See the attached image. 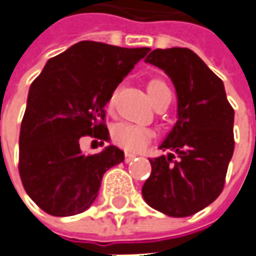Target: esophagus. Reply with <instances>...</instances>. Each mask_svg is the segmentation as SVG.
Instances as JSON below:
<instances>
[{
    "instance_id": "esophagus-1",
    "label": "esophagus",
    "mask_w": 256,
    "mask_h": 256,
    "mask_svg": "<svg viewBox=\"0 0 256 256\" xmlns=\"http://www.w3.org/2000/svg\"><path fill=\"white\" fill-rule=\"evenodd\" d=\"M134 158H136L134 154H130V152H126V154H124V161H126V162H130V161H133Z\"/></svg>"
}]
</instances>
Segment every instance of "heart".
<instances>
[{"label":"heart","instance_id":"b5f03b06","mask_svg":"<svg viewBox=\"0 0 256 256\" xmlns=\"http://www.w3.org/2000/svg\"><path fill=\"white\" fill-rule=\"evenodd\" d=\"M148 95H150L152 104L157 100L162 94L168 92V86L160 78H154L151 80L148 85ZM114 98H116V91L112 92L110 98L108 100V106L112 109L114 104ZM112 140L116 146H119L120 148L130 152H140V151L146 150V147L151 142L154 138V132L148 128L144 126H137L133 123H128V122H120L118 124H114L110 132Z\"/></svg>","mask_w":256,"mask_h":256}]
</instances>
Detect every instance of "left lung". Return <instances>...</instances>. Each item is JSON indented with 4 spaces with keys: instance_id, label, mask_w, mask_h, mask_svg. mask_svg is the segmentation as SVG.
I'll return each instance as SVG.
<instances>
[{
    "instance_id": "1",
    "label": "left lung",
    "mask_w": 256,
    "mask_h": 256,
    "mask_svg": "<svg viewBox=\"0 0 256 256\" xmlns=\"http://www.w3.org/2000/svg\"><path fill=\"white\" fill-rule=\"evenodd\" d=\"M146 62L164 70L172 80L178 120L160 146L170 154L150 160L142 198L166 216H192L223 192L234 152V109L223 81L190 48H156Z\"/></svg>"
}]
</instances>
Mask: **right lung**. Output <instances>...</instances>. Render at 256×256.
Returning <instances> with one entry per match:
<instances>
[{
	"label": "right lung",
	"mask_w": 256,
	"mask_h": 256,
	"mask_svg": "<svg viewBox=\"0 0 256 256\" xmlns=\"http://www.w3.org/2000/svg\"><path fill=\"white\" fill-rule=\"evenodd\" d=\"M150 52L82 40L52 57L30 85L19 134V175L26 194L57 217L82 213L98 196L102 176L123 162L108 146L86 156L82 137L109 138L105 105L116 86Z\"/></svg>",
	"instance_id": "1"
}]
</instances>
